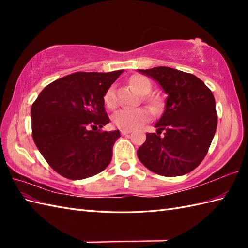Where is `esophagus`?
<instances>
[{"label": "esophagus", "instance_id": "34e87169", "mask_svg": "<svg viewBox=\"0 0 248 248\" xmlns=\"http://www.w3.org/2000/svg\"><path fill=\"white\" fill-rule=\"evenodd\" d=\"M120 133L123 135H128V134L131 133V130H121Z\"/></svg>", "mask_w": 248, "mask_h": 248}]
</instances>
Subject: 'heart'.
<instances>
[{"label":"heart","mask_w":248,"mask_h":248,"mask_svg":"<svg viewBox=\"0 0 248 248\" xmlns=\"http://www.w3.org/2000/svg\"><path fill=\"white\" fill-rule=\"evenodd\" d=\"M131 85L133 86L136 92L140 94H147L144 97L145 102L152 112H156L161 107V100L156 96H149V93L152 89V83L149 78L143 75H135L130 78L129 80ZM104 103L110 109H113L117 105V98H116L115 86H109L104 93ZM150 114L145 108H123L116 112L113 117V124L116 127L123 130H133L140 127V124L146 123L149 119Z\"/></svg>","instance_id":"b5f03b06"}]
</instances>
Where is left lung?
I'll return each mask as SVG.
<instances>
[{"mask_svg": "<svg viewBox=\"0 0 248 248\" xmlns=\"http://www.w3.org/2000/svg\"><path fill=\"white\" fill-rule=\"evenodd\" d=\"M139 71L155 78L168 94L164 113L155 124L157 132L146 134L139 159L157 175H186L202 162L217 131L213 93L192 73L170 67Z\"/></svg>", "mask_w": 248, "mask_h": 248, "instance_id": "1", "label": "left lung"}]
</instances>
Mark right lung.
<instances>
[{
	"label": "right lung",
	"instance_id": "right-lung-1",
	"mask_svg": "<svg viewBox=\"0 0 248 248\" xmlns=\"http://www.w3.org/2000/svg\"><path fill=\"white\" fill-rule=\"evenodd\" d=\"M121 73H71L46 86L31 105V136L61 176L81 180L109 164L120 133L100 130L109 123L103 97Z\"/></svg>",
	"mask_w": 248,
	"mask_h": 248
}]
</instances>
